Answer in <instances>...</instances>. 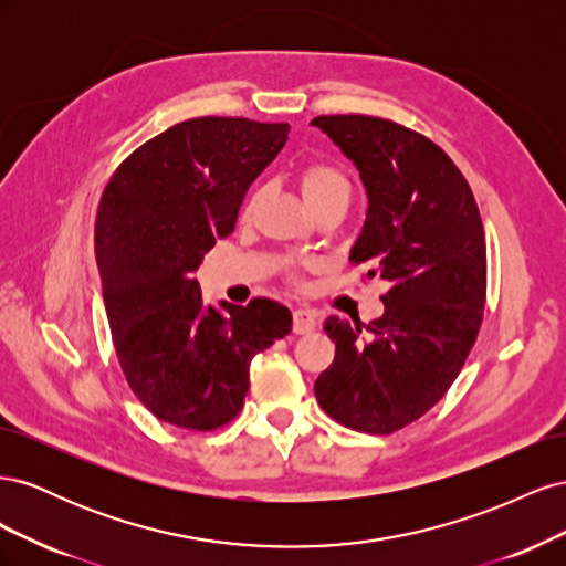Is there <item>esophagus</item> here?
I'll list each match as a JSON object with an SVG mask.
<instances>
[{
    "mask_svg": "<svg viewBox=\"0 0 566 566\" xmlns=\"http://www.w3.org/2000/svg\"><path fill=\"white\" fill-rule=\"evenodd\" d=\"M316 323H318V318L310 310H297L293 314V331L297 335H310L312 331H316Z\"/></svg>",
    "mask_w": 566,
    "mask_h": 566,
    "instance_id": "obj_1",
    "label": "esophagus"
}]
</instances>
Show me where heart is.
I'll list each match as a JSON object with an SVG mask.
<instances>
[{"label":"heart","mask_w":566,"mask_h":566,"mask_svg":"<svg viewBox=\"0 0 566 566\" xmlns=\"http://www.w3.org/2000/svg\"><path fill=\"white\" fill-rule=\"evenodd\" d=\"M300 191H302L306 205L312 208V205L331 198V196L349 193V181L345 175L337 172V169L331 165H312L300 175Z\"/></svg>","instance_id":"heart-1"}]
</instances>
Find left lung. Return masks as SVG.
Returning <instances> with one entry per match:
<instances>
[{
	"label": "left lung",
	"mask_w": 566,
	"mask_h": 566,
	"mask_svg": "<svg viewBox=\"0 0 566 566\" xmlns=\"http://www.w3.org/2000/svg\"><path fill=\"white\" fill-rule=\"evenodd\" d=\"M312 125L366 188L349 262L389 283L385 314L370 325L325 318L335 361L314 391L349 430L391 434L449 391L474 345L486 300L482 217L460 169L422 134L370 115H321Z\"/></svg>",
	"instance_id": "1"
}]
</instances>
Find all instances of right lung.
<instances>
[{
  "label": "right lung",
  "mask_w": 566,
  "mask_h": 566,
  "mask_svg": "<svg viewBox=\"0 0 566 566\" xmlns=\"http://www.w3.org/2000/svg\"><path fill=\"white\" fill-rule=\"evenodd\" d=\"M287 132L245 117L186 119L136 148L101 198L94 241L115 354L163 422L208 432L233 420L252 358L293 331L287 306L208 304L193 279Z\"/></svg>",
  "instance_id": "right-lung-1"
}]
</instances>
